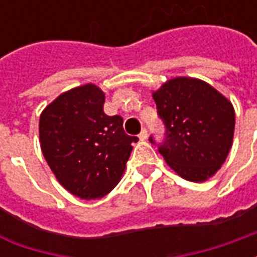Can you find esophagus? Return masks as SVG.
I'll list each match as a JSON object with an SVG mask.
<instances>
[{"instance_id": "obj_1", "label": "esophagus", "mask_w": 257, "mask_h": 257, "mask_svg": "<svg viewBox=\"0 0 257 257\" xmlns=\"http://www.w3.org/2000/svg\"><path fill=\"white\" fill-rule=\"evenodd\" d=\"M139 138H140V140H146V139H147V129L143 128V129H142V131H140Z\"/></svg>"}]
</instances>
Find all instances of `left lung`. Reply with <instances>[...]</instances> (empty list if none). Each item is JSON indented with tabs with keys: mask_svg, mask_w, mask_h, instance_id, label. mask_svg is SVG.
<instances>
[{
	"mask_svg": "<svg viewBox=\"0 0 257 257\" xmlns=\"http://www.w3.org/2000/svg\"><path fill=\"white\" fill-rule=\"evenodd\" d=\"M157 114L165 126L153 145L175 172L204 182L221 167L231 149L235 114L230 101L204 81L171 79L154 92Z\"/></svg>",
	"mask_w": 257,
	"mask_h": 257,
	"instance_id": "8db88e82",
	"label": "left lung"
}]
</instances>
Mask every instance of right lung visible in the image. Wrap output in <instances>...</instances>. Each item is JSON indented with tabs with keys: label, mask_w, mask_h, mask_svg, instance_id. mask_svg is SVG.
<instances>
[{
	"label": "right lung",
	"mask_w": 257,
	"mask_h": 257,
	"mask_svg": "<svg viewBox=\"0 0 257 257\" xmlns=\"http://www.w3.org/2000/svg\"><path fill=\"white\" fill-rule=\"evenodd\" d=\"M104 93L92 84L64 92L42 111V154L59 183L82 199L111 191L122 176L136 136L122 117L106 115Z\"/></svg>",
	"instance_id": "add662e5"
}]
</instances>
